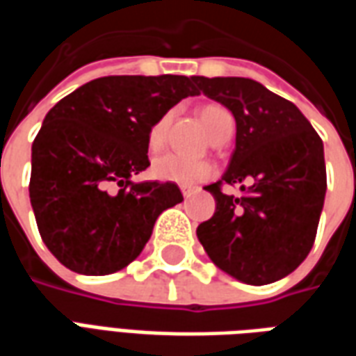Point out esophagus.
Returning a JSON list of instances; mask_svg holds the SVG:
<instances>
[{
    "instance_id": "1",
    "label": "esophagus",
    "mask_w": 356,
    "mask_h": 356,
    "mask_svg": "<svg viewBox=\"0 0 356 356\" xmlns=\"http://www.w3.org/2000/svg\"><path fill=\"white\" fill-rule=\"evenodd\" d=\"M191 194H193L191 188H183V196H185V198H191Z\"/></svg>"
}]
</instances>
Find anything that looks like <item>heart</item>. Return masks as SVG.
Wrapping results in <instances>:
<instances>
[{"instance_id": "obj_1", "label": "heart", "mask_w": 356, "mask_h": 356, "mask_svg": "<svg viewBox=\"0 0 356 356\" xmlns=\"http://www.w3.org/2000/svg\"><path fill=\"white\" fill-rule=\"evenodd\" d=\"M200 118L206 129H208L209 137L216 139L225 131L232 129V116L217 104H208L200 110ZM168 124H170V114L162 116L156 122L150 129H148V148L150 150H158L165 140V131H168ZM150 175L162 183H173L179 186H194L198 183L208 181L213 175V165L206 160H188L183 156L177 154H162L154 158V162L150 165Z\"/></svg>"}]
</instances>
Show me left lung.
Masks as SVG:
<instances>
[{
  "label": "left lung",
  "mask_w": 356,
  "mask_h": 356,
  "mask_svg": "<svg viewBox=\"0 0 356 356\" xmlns=\"http://www.w3.org/2000/svg\"><path fill=\"white\" fill-rule=\"evenodd\" d=\"M193 80L236 120L229 170L206 186L216 198V213L198 225V240L227 275L252 286L276 282L296 270L313 248L326 194L322 139L293 102L259 81ZM223 182H238L245 194L225 195Z\"/></svg>",
  "instance_id": "8db88e82"
}]
</instances>
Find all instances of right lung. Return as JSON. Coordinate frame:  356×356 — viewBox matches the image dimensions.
Instances as JSON below:
<instances>
[{
	"label": "right lung",
	"instance_id": "obj_1",
	"mask_svg": "<svg viewBox=\"0 0 356 356\" xmlns=\"http://www.w3.org/2000/svg\"><path fill=\"white\" fill-rule=\"evenodd\" d=\"M193 95L186 76H106L47 112L32 145L30 202L45 246L66 268L102 276L127 267L158 216L183 202L177 185L131 175L150 165L148 129Z\"/></svg>",
	"mask_w": 356,
	"mask_h": 356
}]
</instances>
